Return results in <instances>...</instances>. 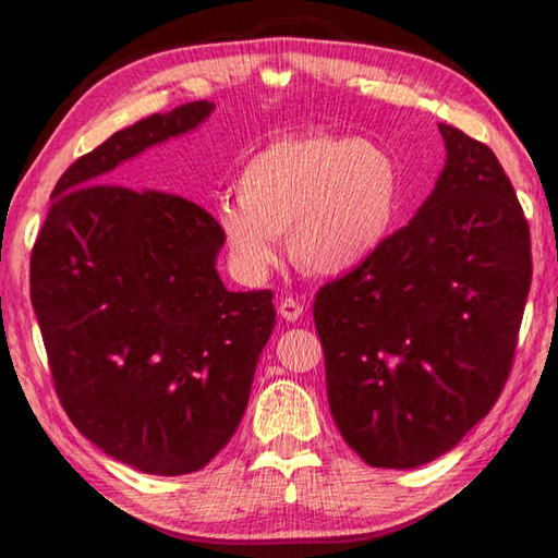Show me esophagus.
Returning <instances> with one entry per match:
<instances>
[{"label":"esophagus","mask_w":558,"mask_h":558,"mask_svg":"<svg viewBox=\"0 0 558 558\" xmlns=\"http://www.w3.org/2000/svg\"><path fill=\"white\" fill-rule=\"evenodd\" d=\"M278 313L282 319H288V323H295V319L302 317V302L295 298H282Z\"/></svg>","instance_id":"1"}]
</instances>
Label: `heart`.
<instances>
[{"mask_svg":"<svg viewBox=\"0 0 558 558\" xmlns=\"http://www.w3.org/2000/svg\"><path fill=\"white\" fill-rule=\"evenodd\" d=\"M239 204H221L216 221L235 272L260 282L288 233L295 266L344 276L389 239L401 211V172L389 149L335 132L272 140L235 179Z\"/></svg>","mask_w":558,"mask_h":558,"instance_id":"obj_1","label":"heart"}]
</instances>
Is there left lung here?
I'll return each instance as SVG.
<instances>
[{"mask_svg": "<svg viewBox=\"0 0 558 558\" xmlns=\"http://www.w3.org/2000/svg\"><path fill=\"white\" fill-rule=\"evenodd\" d=\"M438 128L448 155L428 199L315 298L329 411L372 468L426 465L485 418L532 286L529 226L502 165Z\"/></svg>", "mask_w": 558, "mask_h": 558, "instance_id": "8db88e82", "label": "left lung"}]
</instances>
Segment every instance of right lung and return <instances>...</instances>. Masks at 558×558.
Returning a JSON list of instances; mask_svg holds the SVG:
<instances>
[{
  "label": "right lung",
  "mask_w": 558,
  "mask_h": 558,
  "mask_svg": "<svg viewBox=\"0 0 558 558\" xmlns=\"http://www.w3.org/2000/svg\"><path fill=\"white\" fill-rule=\"evenodd\" d=\"M211 112L209 100L157 112L75 159L32 253V305L61 405L93 446L147 475L202 470L231 440L276 325L270 290L223 288L209 211L106 184Z\"/></svg>",
  "instance_id": "obj_1"
}]
</instances>
